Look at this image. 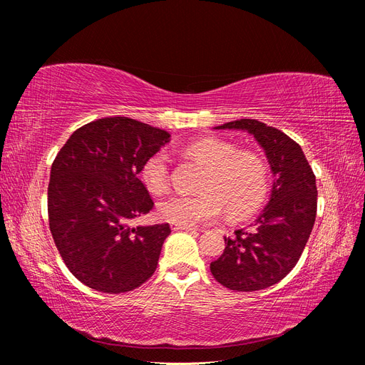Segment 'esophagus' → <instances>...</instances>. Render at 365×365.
<instances>
[{
    "label": "esophagus",
    "mask_w": 365,
    "mask_h": 365,
    "mask_svg": "<svg viewBox=\"0 0 365 365\" xmlns=\"http://www.w3.org/2000/svg\"><path fill=\"white\" fill-rule=\"evenodd\" d=\"M170 228L173 231H196V228L193 227H187V225H176V224H172Z\"/></svg>",
    "instance_id": "1"
}]
</instances>
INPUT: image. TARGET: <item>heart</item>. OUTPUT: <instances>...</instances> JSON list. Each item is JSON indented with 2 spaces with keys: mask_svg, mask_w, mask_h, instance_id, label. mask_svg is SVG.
<instances>
[{
  "mask_svg": "<svg viewBox=\"0 0 365 365\" xmlns=\"http://www.w3.org/2000/svg\"><path fill=\"white\" fill-rule=\"evenodd\" d=\"M187 155L200 161L207 172L200 195H172L158 204V216L165 222L195 227L215 222L227 213L240 219L256 212L269 189V169L256 152L239 150L233 143L205 137L185 148ZM140 180L152 195L168 192L170 184L169 155L157 150L143 163Z\"/></svg>",
  "mask_w": 365,
  "mask_h": 365,
  "instance_id": "1",
  "label": "heart"
}]
</instances>
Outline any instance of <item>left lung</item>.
I'll list each match as a JSON object with an SVG mask.
<instances>
[{"instance_id": "1", "label": "left lung", "mask_w": 365, "mask_h": 365, "mask_svg": "<svg viewBox=\"0 0 365 365\" xmlns=\"http://www.w3.org/2000/svg\"><path fill=\"white\" fill-rule=\"evenodd\" d=\"M216 129L247 130L263 148L271 165V197L245 230L225 237L224 254L210 263L213 277L231 291L269 288L300 259L317 216V184L298 143L257 120L240 118Z\"/></svg>"}]
</instances>
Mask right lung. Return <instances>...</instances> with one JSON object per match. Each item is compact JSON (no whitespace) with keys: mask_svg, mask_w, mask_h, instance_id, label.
I'll return each instance as SVG.
<instances>
[{"mask_svg":"<svg viewBox=\"0 0 365 365\" xmlns=\"http://www.w3.org/2000/svg\"><path fill=\"white\" fill-rule=\"evenodd\" d=\"M170 134L128 117L74 130L51 164L48 222L63 263L88 288L120 294L155 272L169 224L132 228L153 201L138 178Z\"/></svg>","mask_w":365,"mask_h":365,"instance_id":"1","label":"right lung"}]
</instances>
